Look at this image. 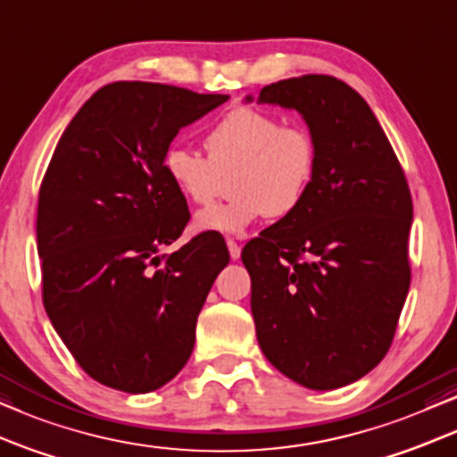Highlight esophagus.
I'll list each match as a JSON object with an SVG mask.
<instances>
[{"label": "esophagus", "mask_w": 457, "mask_h": 457, "mask_svg": "<svg viewBox=\"0 0 457 457\" xmlns=\"http://www.w3.org/2000/svg\"><path fill=\"white\" fill-rule=\"evenodd\" d=\"M228 251H229V257H232V261H238V259H240V253H242V248L238 246V242H234V240H228Z\"/></svg>", "instance_id": "esophagus-1"}]
</instances>
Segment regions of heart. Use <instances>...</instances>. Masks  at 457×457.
<instances>
[{"mask_svg":"<svg viewBox=\"0 0 457 457\" xmlns=\"http://www.w3.org/2000/svg\"><path fill=\"white\" fill-rule=\"evenodd\" d=\"M206 158L184 145H169L162 173L181 198L206 206L223 192L225 204L198 212L194 229L240 236L265 215L286 219L305 203L318 178L320 152L303 125H284L276 114L236 106L204 137Z\"/></svg>","mask_w":457,"mask_h":457,"instance_id":"1","label":"heart"}]
</instances>
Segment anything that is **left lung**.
Listing matches in <instances>:
<instances>
[{
	"label": "left lung",
	"instance_id": "8db88e82",
	"mask_svg": "<svg viewBox=\"0 0 457 457\" xmlns=\"http://www.w3.org/2000/svg\"><path fill=\"white\" fill-rule=\"evenodd\" d=\"M257 102L301 112L320 152L301 209L242 251L257 340L290 380L332 391L393 343L411 278V194L372 108L337 77L284 79Z\"/></svg>",
	"mask_w": 457,
	"mask_h": 457
}]
</instances>
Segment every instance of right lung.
Wrapping results in <instances>:
<instances>
[{"instance_id": "obj_1", "label": "right lung", "mask_w": 457, "mask_h": 457, "mask_svg": "<svg viewBox=\"0 0 457 457\" xmlns=\"http://www.w3.org/2000/svg\"><path fill=\"white\" fill-rule=\"evenodd\" d=\"M228 97L145 81L104 85L54 150L37 206L44 307L100 385L150 393L190 360L198 313L229 253L217 236L198 234L158 254L190 219L161 162L181 127Z\"/></svg>"}]
</instances>
